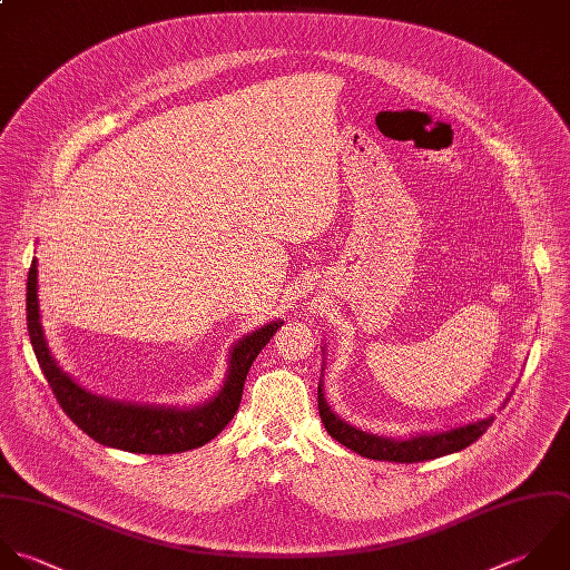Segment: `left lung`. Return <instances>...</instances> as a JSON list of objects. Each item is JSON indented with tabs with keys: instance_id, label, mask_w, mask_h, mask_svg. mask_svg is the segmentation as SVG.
<instances>
[{
	"instance_id": "left-lung-1",
	"label": "left lung",
	"mask_w": 570,
	"mask_h": 570,
	"mask_svg": "<svg viewBox=\"0 0 570 570\" xmlns=\"http://www.w3.org/2000/svg\"><path fill=\"white\" fill-rule=\"evenodd\" d=\"M317 406H320V417L324 422V429L328 431V435L333 440H337L340 444H344L346 449L355 451L362 458L380 460V462H400V464L426 462V460H435V458H442L449 453H458V451L471 446L473 442H478V438H482L487 433V429L493 424V417H489V420L466 424L462 429H453L446 433L420 435V438H411V440H386V438L368 435V433L357 431V429L348 426L346 422H342L328 409L322 386L317 389Z\"/></svg>"
}]
</instances>
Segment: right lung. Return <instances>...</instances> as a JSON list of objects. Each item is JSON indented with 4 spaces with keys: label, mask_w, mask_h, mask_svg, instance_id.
I'll return each instance as SVG.
<instances>
[{
    "label": "right lung",
    "mask_w": 570,
    "mask_h": 570,
    "mask_svg": "<svg viewBox=\"0 0 570 570\" xmlns=\"http://www.w3.org/2000/svg\"><path fill=\"white\" fill-rule=\"evenodd\" d=\"M26 324L39 368L57 397L61 411L97 444L112 446L128 453L170 455L204 446L222 433L239 409L244 382L259 351L271 342L284 322L266 324L235 344L230 353V368L224 389L204 406L190 411L137 406L124 402H108L86 393L77 386L50 357L39 324L37 304V264L32 259L26 282Z\"/></svg>",
    "instance_id": "right-lung-1"
}]
</instances>
